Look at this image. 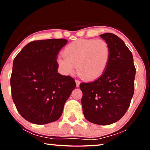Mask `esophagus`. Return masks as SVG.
I'll use <instances>...</instances> for the list:
<instances>
[{
    "label": "esophagus",
    "instance_id": "34e87169",
    "mask_svg": "<svg viewBox=\"0 0 150 150\" xmlns=\"http://www.w3.org/2000/svg\"><path fill=\"white\" fill-rule=\"evenodd\" d=\"M75 83H76V86H77V87H79V85H80V81L79 80H75Z\"/></svg>",
    "mask_w": 150,
    "mask_h": 150
}]
</instances>
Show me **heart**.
<instances>
[{"instance_id":"b5f03b06","label":"heart","mask_w":150,"mask_h":150,"mask_svg":"<svg viewBox=\"0 0 150 150\" xmlns=\"http://www.w3.org/2000/svg\"><path fill=\"white\" fill-rule=\"evenodd\" d=\"M64 57L57 59V65L64 75L75 71L85 80H94L102 75L111 57L110 45L103 40H78L71 43L63 51Z\"/></svg>"}]
</instances>
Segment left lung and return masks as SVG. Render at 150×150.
Instances as JSON below:
<instances>
[{"mask_svg": "<svg viewBox=\"0 0 150 150\" xmlns=\"http://www.w3.org/2000/svg\"><path fill=\"white\" fill-rule=\"evenodd\" d=\"M110 45L111 57L105 73L90 83H81V104L85 118L98 125L118 121L130 106L134 91L136 67L132 54L120 38L100 35Z\"/></svg>", "mask_w": 150, "mask_h": 150, "instance_id": "8db88e82", "label": "left lung"}]
</instances>
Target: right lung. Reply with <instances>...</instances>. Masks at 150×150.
<instances>
[{"instance_id": "right-lung-1", "label": "right lung", "mask_w": 150, "mask_h": 150, "mask_svg": "<svg viewBox=\"0 0 150 150\" xmlns=\"http://www.w3.org/2000/svg\"><path fill=\"white\" fill-rule=\"evenodd\" d=\"M65 39L32 41L13 61L11 77L12 100L20 115L30 122L57 120L76 84L69 75L57 73V54Z\"/></svg>"}]
</instances>
